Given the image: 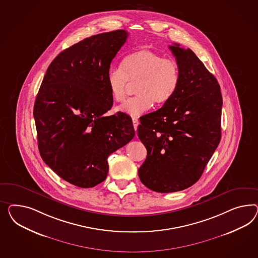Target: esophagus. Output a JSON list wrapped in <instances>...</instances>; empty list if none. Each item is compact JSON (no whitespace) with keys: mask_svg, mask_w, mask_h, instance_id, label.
Wrapping results in <instances>:
<instances>
[{"mask_svg":"<svg viewBox=\"0 0 258 258\" xmlns=\"http://www.w3.org/2000/svg\"><path fill=\"white\" fill-rule=\"evenodd\" d=\"M133 127H134V130H135V132L137 131V127H138V125H139V120L137 117H133Z\"/></svg>","mask_w":258,"mask_h":258,"instance_id":"1","label":"esophagus"}]
</instances>
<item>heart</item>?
<instances>
[{"mask_svg": "<svg viewBox=\"0 0 258 258\" xmlns=\"http://www.w3.org/2000/svg\"><path fill=\"white\" fill-rule=\"evenodd\" d=\"M106 82L116 102L125 100L130 83H137L138 96L117 108L118 111L136 116L148 111L153 102L163 105L172 98L179 84V67L173 58L152 49H137L123 59L122 69L111 68L108 71Z\"/></svg>", "mask_w": 258, "mask_h": 258, "instance_id": "b5f03b06", "label": "heart"}]
</instances>
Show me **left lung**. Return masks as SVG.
Here are the masks:
<instances>
[{"label": "left lung", "mask_w": 258, "mask_h": 258, "mask_svg": "<svg viewBox=\"0 0 258 258\" xmlns=\"http://www.w3.org/2000/svg\"><path fill=\"white\" fill-rule=\"evenodd\" d=\"M179 84L165 104L140 119L138 137L147 150L140 180L157 192L192 186L221 141L223 98L216 78L190 49L169 46Z\"/></svg>", "instance_id": "8db88e82"}]
</instances>
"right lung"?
I'll return each instance as SVG.
<instances>
[{
	"mask_svg": "<svg viewBox=\"0 0 258 258\" xmlns=\"http://www.w3.org/2000/svg\"><path fill=\"white\" fill-rule=\"evenodd\" d=\"M127 36L125 30H116L63 50L49 64L35 98L42 160L63 180L80 188L104 181L108 157L135 135L127 114L103 115L113 102L107 73Z\"/></svg>",
	"mask_w": 258,
	"mask_h": 258,
	"instance_id": "right-lung-1",
	"label": "right lung"
}]
</instances>
